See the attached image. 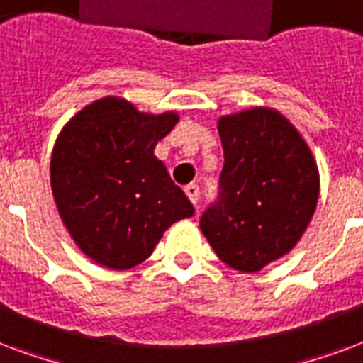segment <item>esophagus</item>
Wrapping results in <instances>:
<instances>
[{
    "label": "esophagus",
    "instance_id": "1",
    "mask_svg": "<svg viewBox=\"0 0 363 363\" xmlns=\"http://www.w3.org/2000/svg\"><path fill=\"white\" fill-rule=\"evenodd\" d=\"M185 195L189 196V201L193 202V204H196V201H199V185L196 184H187L184 187Z\"/></svg>",
    "mask_w": 363,
    "mask_h": 363
}]
</instances>
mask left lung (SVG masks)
Instances as JSON below:
<instances>
[{
    "label": "left lung",
    "mask_w": 363,
    "mask_h": 363,
    "mask_svg": "<svg viewBox=\"0 0 363 363\" xmlns=\"http://www.w3.org/2000/svg\"><path fill=\"white\" fill-rule=\"evenodd\" d=\"M225 164L201 231L225 265L261 271L294 248L313 220L318 167L296 126L271 108L218 121Z\"/></svg>",
    "instance_id": "1"
}]
</instances>
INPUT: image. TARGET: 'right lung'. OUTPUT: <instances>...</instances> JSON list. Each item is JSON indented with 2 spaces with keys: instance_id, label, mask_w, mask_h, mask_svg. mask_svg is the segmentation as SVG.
<instances>
[{
  "instance_id": "add662e5",
  "label": "right lung",
  "mask_w": 363,
  "mask_h": 363,
  "mask_svg": "<svg viewBox=\"0 0 363 363\" xmlns=\"http://www.w3.org/2000/svg\"><path fill=\"white\" fill-rule=\"evenodd\" d=\"M174 111H138L100 98L67 121L50 159V187L67 233L86 257L113 271L140 265L162 233L195 208L155 155Z\"/></svg>"
}]
</instances>
